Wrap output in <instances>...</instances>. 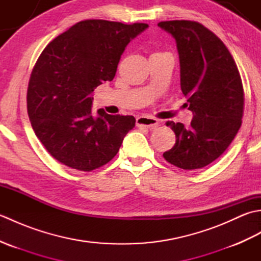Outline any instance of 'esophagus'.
Listing matches in <instances>:
<instances>
[{
  "label": "esophagus",
  "mask_w": 261,
  "mask_h": 261,
  "mask_svg": "<svg viewBox=\"0 0 261 261\" xmlns=\"http://www.w3.org/2000/svg\"><path fill=\"white\" fill-rule=\"evenodd\" d=\"M159 121L154 118H150V116H139V118L137 119V125L138 126H146L149 127V129H151V127L158 125Z\"/></svg>",
  "instance_id": "1"
}]
</instances>
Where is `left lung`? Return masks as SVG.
Returning a JSON list of instances; mask_svg holds the SVG:
<instances>
[{"instance_id": "8db88e82", "label": "left lung", "mask_w": 261, "mask_h": 261, "mask_svg": "<svg viewBox=\"0 0 261 261\" xmlns=\"http://www.w3.org/2000/svg\"><path fill=\"white\" fill-rule=\"evenodd\" d=\"M175 38L180 63V88L194 113L191 125L168 121L176 143L164 158L194 170L213 163L233 141L242 123L245 92L233 57L222 40L196 21H162Z\"/></svg>"}]
</instances>
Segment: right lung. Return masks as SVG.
Returning a JSON list of instances; mask_svg holds the SVG:
<instances>
[{
    "label": "right lung",
    "mask_w": 261,
    "mask_h": 261,
    "mask_svg": "<svg viewBox=\"0 0 261 261\" xmlns=\"http://www.w3.org/2000/svg\"><path fill=\"white\" fill-rule=\"evenodd\" d=\"M147 23L84 20L43 49L31 71L27 109L32 129L51 156L67 167L92 171L111 162L132 115H92V94L115 76L121 55Z\"/></svg>",
    "instance_id": "add662e5"
}]
</instances>
